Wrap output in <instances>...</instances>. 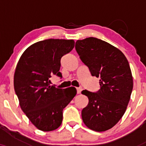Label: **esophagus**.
Wrapping results in <instances>:
<instances>
[{
    "instance_id": "34e87169",
    "label": "esophagus",
    "mask_w": 146,
    "mask_h": 146,
    "mask_svg": "<svg viewBox=\"0 0 146 146\" xmlns=\"http://www.w3.org/2000/svg\"><path fill=\"white\" fill-rule=\"evenodd\" d=\"M76 90H77V93L78 94H80V93L82 92V87H78V88H76Z\"/></svg>"
}]
</instances>
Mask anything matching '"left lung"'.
Listing matches in <instances>:
<instances>
[{"label": "left lung", "instance_id": "obj_1", "mask_svg": "<svg viewBox=\"0 0 146 146\" xmlns=\"http://www.w3.org/2000/svg\"><path fill=\"white\" fill-rule=\"evenodd\" d=\"M75 50L92 76L100 78L98 91L82 92L89 100L82 111V120L91 130L106 131L121 119L130 101L133 88L130 65L120 50L93 37L77 41Z\"/></svg>", "mask_w": 146, "mask_h": 146}]
</instances>
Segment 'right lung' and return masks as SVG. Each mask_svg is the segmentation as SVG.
Wrapping results in <instances>:
<instances>
[{"mask_svg":"<svg viewBox=\"0 0 146 146\" xmlns=\"http://www.w3.org/2000/svg\"><path fill=\"white\" fill-rule=\"evenodd\" d=\"M73 40L48 39L29 46L23 53L14 74V89L21 109L37 128L44 132L61 125L63 110L76 95L74 87L63 89L51 85L60 72L62 57L72 51Z\"/></svg>","mask_w":146,"mask_h":146,"instance_id":"add662e5","label":"right lung"}]
</instances>
